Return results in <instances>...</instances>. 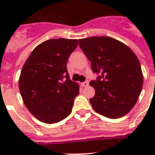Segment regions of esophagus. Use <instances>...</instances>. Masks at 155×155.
I'll return each instance as SVG.
<instances>
[{"instance_id": "34e87169", "label": "esophagus", "mask_w": 155, "mask_h": 155, "mask_svg": "<svg viewBox=\"0 0 155 155\" xmlns=\"http://www.w3.org/2000/svg\"><path fill=\"white\" fill-rule=\"evenodd\" d=\"M83 87H87L88 86V81H85V82L82 83Z\"/></svg>"}]
</instances>
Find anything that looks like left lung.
<instances>
[{
  "instance_id": "1",
  "label": "left lung",
  "mask_w": 155,
  "mask_h": 155,
  "mask_svg": "<svg viewBox=\"0 0 155 155\" xmlns=\"http://www.w3.org/2000/svg\"><path fill=\"white\" fill-rule=\"evenodd\" d=\"M91 61L92 70L100 74L89 84L95 88L90 103L97 113L111 119L126 115L137 103L143 84L139 60L123 42L111 37L79 39Z\"/></svg>"
}]
</instances>
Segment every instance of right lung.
<instances>
[{
    "instance_id": "obj_1",
    "label": "right lung",
    "mask_w": 155,
    "mask_h": 155,
    "mask_svg": "<svg viewBox=\"0 0 155 155\" xmlns=\"http://www.w3.org/2000/svg\"><path fill=\"white\" fill-rule=\"evenodd\" d=\"M77 46V39L47 40L33 50L23 65L18 82L21 96L42 122L57 123L71 112L80 87L70 80L67 62Z\"/></svg>"
}]
</instances>
